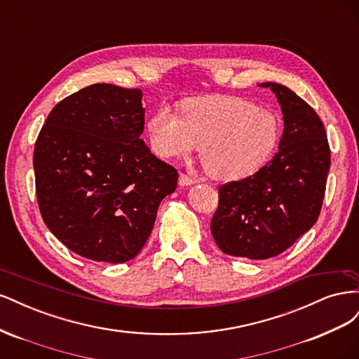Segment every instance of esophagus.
<instances>
[{"mask_svg":"<svg viewBox=\"0 0 359 359\" xmlns=\"http://www.w3.org/2000/svg\"><path fill=\"white\" fill-rule=\"evenodd\" d=\"M180 186H182V187H186V186H191V184H196L198 182V180L196 178H191V177H189L187 173H181L180 175Z\"/></svg>","mask_w":359,"mask_h":359,"instance_id":"1","label":"esophagus"}]
</instances>
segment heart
<instances>
[{"mask_svg":"<svg viewBox=\"0 0 359 359\" xmlns=\"http://www.w3.org/2000/svg\"><path fill=\"white\" fill-rule=\"evenodd\" d=\"M151 149L163 158L187 157L201 145L211 175L235 181L252 175L273 156L280 137L277 116L241 97L189 100L181 115L160 106L147 121Z\"/></svg>","mask_w":359,"mask_h":359,"instance_id":"b5f03b06","label":"heart"}]
</instances>
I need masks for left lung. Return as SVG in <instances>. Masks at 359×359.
Wrapping results in <instances>:
<instances>
[{
	"label": "left lung",
	"mask_w": 359,
	"mask_h": 359,
	"mask_svg": "<svg viewBox=\"0 0 359 359\" xmlns=\"http://www.w3.org/2000/svg\"><path fill=\"white\" fill-rule=\"evenodd\" d=\"M277 97L285 130L278 151L255 175L219 189L211 233L223 253L269 259L310 231L320 214L331 165L318 114L287 86L264 82Z\"/></svg>",
	"instance_id": "1"
}]
</instances>
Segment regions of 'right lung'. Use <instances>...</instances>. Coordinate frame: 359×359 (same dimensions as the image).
<instances>
[{"mask_svg": "<svg viewBox=\"0 0 359 359\" xmlns=\"http://www.w3.org/2000/svg\"><path fill=\"white\" fill-rule=\"evenodd\" d=\"M142 91L94 83L50 111L34 147L39 208L72 252L124 264L153 231L178 172L140 139Z\"/></svg>", "mask_w": 359, "mask_h": 359, "instance_id": "1", "label": "right lung"}]
</instances>
